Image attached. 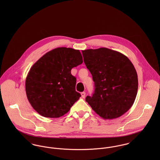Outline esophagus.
Segmentation results:
<instances>
[{
	"label": "esophagus",
	"mask_w": 160,
	"mask_h": 160,
	"mask_svg": "<svg viewBox=\"0 0 160 160\" xmlns=\"http://www.w3.org/2000/svg\"><path fill=\"white\" fill-rule=\"evenodd\" d=\"M81 96H82V98H84L85 97H86V92H81Z\"/></svg>",
	"instance_id": "34e87169"
}]
</instances>
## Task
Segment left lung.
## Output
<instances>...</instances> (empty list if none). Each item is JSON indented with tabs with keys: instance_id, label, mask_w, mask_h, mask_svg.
I'll use <instances>...</instances> for the list:
<instances>
[{
	"instance_id": "8db88e82",
	"label": "left lung",
	"mask_w": 160,
	"mask_h": 160,
	"mask_svg": "<svg viewBox=\"0 0 160 160\" xmlns=\"http://www.w3.org/2000/svg\"><path fill=\"white\" fill-rule=\"evenodd\" d=\"M84 62L92 76L95 91L86 101L105 119L120 117L132 106L138 89L137 72L122 53L102 47L82 50Z\"/></svg>"
}]
</instances>
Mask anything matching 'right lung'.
I'll return each mask as SVG.
<instances>
[{
	"label": "right lung",
	"instance_id": "right-lung-1",
	"mask_svg": "<svg viewBox=\"0 0 160 160\" xmlns=\"http://www.w3.org/2000/svg\"><path fill=\"white\" fill-rule=\"evenodd\" d=\"M82 62L79 50L58 47L46 53L32 66L26 78V93L39 114L59 118L68 112L81 97L76 91V78L71 70Z\"/></svg>",
	"mask_w": 160,
	"mask_h": 160
}]
</instances>
